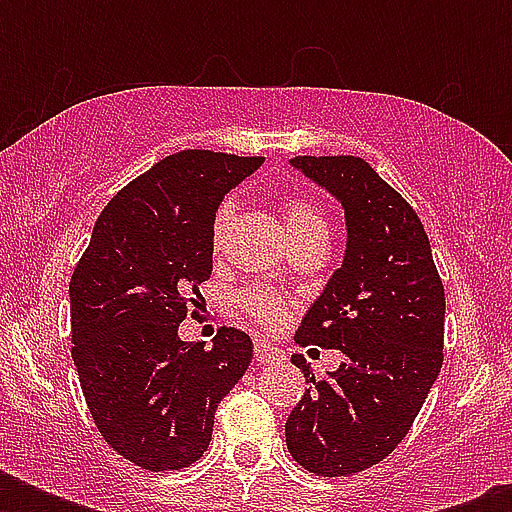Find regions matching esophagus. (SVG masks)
Listing matches in <instances>:
<instances>
[{
  "mask_svg": "<svg viewBox=\"0 0 512 512\" xmlns=\"http://www.w3.org/2000/svg\"><path fill=\"white\" fill-rule=\"evenodd\" d=\"M279 356V348H273L271 342L255 340V358L257 361H271V358Z\"/></svg>",
  "mask_w": 512,
  "mask_h": 512,
  "instance_id": "obj_1",
  "label": "esophagus"
}]
</instances>
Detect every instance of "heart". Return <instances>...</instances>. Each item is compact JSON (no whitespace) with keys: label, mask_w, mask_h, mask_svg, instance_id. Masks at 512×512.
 Returning a JSON list of instances; mask_svg holds the SVG:
<instances>
[{"label":"heart","mask_w":512,"mask_h":512,"mask_svg":"<svg viewBox=\"0 0 512 512\" xmlns=\"http://www.w3.org/2000/svg\"><path fill=\"white\" fill-rule=\"evenodd\" d=\"M233 220V204L231 201H223L215 212V220H212V247H223L225 236H228V228H231ZM284 223H287V233L292 241H305V239H327L329 241V220L327 215L321 212L319 204H313L311 199H292L287 201V212H284ZM239 305L241 311L249 313L257 324L263 327H276L284 313H287V300L281 297L279 289L265 287V284H257V287H247L239 292Z\"/></svg>","instance_id":"obj_1"}]
</instances>
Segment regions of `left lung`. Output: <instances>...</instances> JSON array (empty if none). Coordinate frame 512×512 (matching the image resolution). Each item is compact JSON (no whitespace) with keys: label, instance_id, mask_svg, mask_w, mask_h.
Masks as SVG:
<instances>
[{"label":"left lung","instance_id":"left-lung-1","mask_svg":"<svg viewBox=\"0 0 512 512\" xmlns=\"http://www.w3.org/2000/svg\"><path fill=\"white\" fill-rule=\"evenodd\" d=\"M292 167L345 209L348 247L295 340L337 348L324 380L292 356L311 388L292 409L289 454L316 476L382 462L420 414L444 364V284L409 201L358 156H295Z\"/></svg>","mask_w":512,"mask_h":512}]
</instances>
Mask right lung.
<instances>
[{
  "mask_svg": "<svg viewBox=\"0 0 512 512\" xmlns=\"http://www.w3.org/2000/svg\"><path fill=\"white\" fill-rule=\"evenodd\" d=\"M263 156L177 151L127 183L92 228L71 276V356L106 444L138 468L180 470L207 452L215 409L244 377L252 340L212 348L177 327L212 273V220Z\"/></svg>",
  "mask_w": 512,
  "mask_h": 512,
  "instance_id": "add662e5",
  "label": "right lung"
}]
</instances>
